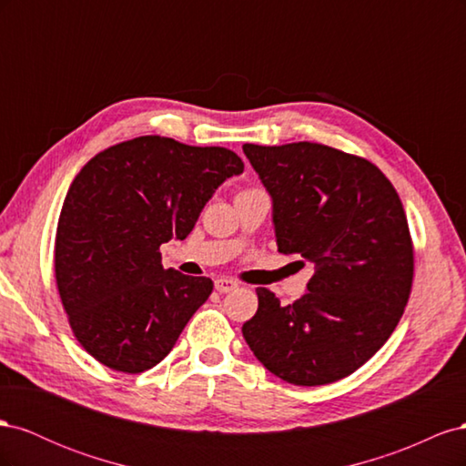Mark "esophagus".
<instances>
[{
    "label": "esophagus",
    "instance_id": "esophagus-1",
    "mask_svg": "<svg viewBox=\"0 0 466 466\" xmlns=\"http://www.w3.org/2000/svg\"><path fill=\"white\" fill-rule=\"evenodd\" d=\"M237 288H238V284H237L235 279H231V278H218L216 279V289L219 293H229V291H233Z\"/></svg>",
    "mask_w": 466,
    "mask_h": 466
}]
</instances>
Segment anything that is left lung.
<instances>
[{
    "label": "left lung",
    "mask_w": 466,
    "mask_h": 466,
    "mask_svg": "<svg viewBox=\"0 0 466 466\" xmlns=\"http://www.w3.org/2000/svg\"><path fill=\"white\" fill-rule=\"evenodd\" d=\"M243 151L272 198L278 250L315 264L291 305L258 288V311L243 336L288 383H334L375 356L410 298L414 250L402 202L373 163L329 146Z\"/></svg>",
    "instance_id": "8db88e82"
}]
</instances>
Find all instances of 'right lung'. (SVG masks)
Instances as JSON below:
<instances>
[{"mask_svg":"<svg viewBox=\"0 0 466 466\" xmlns=\"http://www.w3.org/2000/svg\"><path fill=\"white\" fill-rule=\"evenodd\" d=\"M225 147L142 136L81 168L56 231L54 268L79 344L106 368L142 373L173 350L214 281L163 268L159 247L182 241L225 180L243 173Z\"/></svg>","mask_w":466,"mask_h":466,"instance_id":"obj_1","label":"right lung"}]
</instances>
